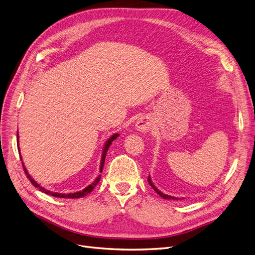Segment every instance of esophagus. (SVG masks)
<instances>
[{
  "label": "esophagus",
  "instance_id": "34e87169",
  "mask_svg": "<svg viewBox=\"0 0 255 255\" xmlns=\"http://www.w3.org/2000/svg\"><path fill=\"white\" fill-rule=\"evenodd\" d=\"M135 128L138 131L141 132H147L148 130L151 129V121L148 117H141L139 118L136 123H135Z\"/></svg>",
  "mask_w": 255,
  "mask_h": 255
}]
</instances>
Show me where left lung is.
<instances>
[{
  "label": "left lung",
  "instance_id": "left-lung-1",
  "mask_svg": "<svg viewBox=\"0 0 255 255\" xmlns=\"http://www.w3.org/2000/svg\"><path fill=\"white\" fill-rule=\"evenodd\" d=\"M148 182H149V184L153 187V190L155 191V192H156L161 198H163V199H174V200H177V198H175V197H172V196H169V195H165V194H163V193H161L158 189H157V187L156 186H155L154 184H153V182L151 181V178H150V176L148 177Z\"/></svg>",
  "mask_w": 255,
  "mask_h": 255
}]
</instances>
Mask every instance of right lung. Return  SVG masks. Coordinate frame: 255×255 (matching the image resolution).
<instances>
[{"instance_id":"add662e5","label":"right lung","mask_w":255,"mask_h":255,"mask_svg":"<svg viewBox=\"0 0 255 255\" xmlns=\"http://www.w3.org/2000/svg\"><path fill=\"white\" fill-rule=\"evenodd\" d=\"M17 143H18V132H17ZM119 136V134L118 133H116V134H114L112 137H110L109 139H107V141L105 142V145H104V148H103V153H102V157H101V165H100V173H102V171H103V167H104V162H105V157H106V153H107V150H108V148L110 147V145H112V142L117 138ZM18 148V147H17ZM18 150H19V148H18ZM20 154V153H19ZM20 157V156H19ZM20 160H21V157H20ZM23 163V162H21ZM23 168H24V171H25V173H26V175H27V177L29 178V180L31 181V183L34 185L35 187H38L39 189V191H41L42 193H45V194H48V195H51V196H54V197H57V198H71V199H75V198H81V197H84V196H86L87 194H90L94 189H95V186L98 184V182L100 181V178H101V175H99L97 178L95 179V181L92 183V184H90L88 185L87 187H85L84 190H82V191H80V192H76V193H71V194H60V193H53V192H50V191H48V190H46V189H43V187H41L34 179L32 178V177L28 174V171H27V169L25 168V165H24V163H23Z\"/></svg>"}]
</instances>
